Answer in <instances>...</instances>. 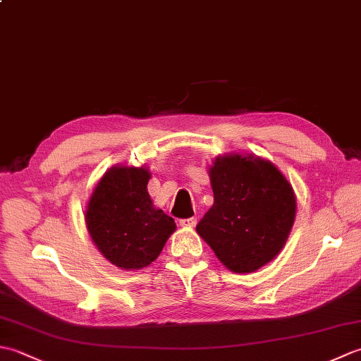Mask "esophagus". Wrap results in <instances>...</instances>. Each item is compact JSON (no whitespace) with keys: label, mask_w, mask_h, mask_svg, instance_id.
<instances>
[{"label":"esophagus","mask_w":361,"mask_h":361,"mask_svg":"<svg viewBox=\"0 0 361 361\" xmlns=\"http://www.w3.org/2000/svg\"><path fill=\"white\" fill-rule=\"evenodd\" d=\"M195 225H197V219H194V217L180 220V226H183V228H194Z\"/></svg>","instance_id":"1"}]
</instances>
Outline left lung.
<instances>
[{
  "label": "left lung",
  "instance_id": "obj_1",
  "mask_svg": "<svg viewBox=\"0 0 361 361\" xmlns=\"http://www.w3.org/2000/svg\"><path fill=\"white\" fill-rule=\"evenodd\" d=\"M211 209L197 233L234 273L257 271L279 255L296 217V197L271 161L219 155L209 167Z\"/></svg>",
  "mask_w": 361,
  "mask_h": 361
}]
</instances>
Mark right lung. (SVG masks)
<instances>
[{
    "label": "right lung",
    "instance_id": "add662e5",
    "mask_svg": "<svg viewBox=\"0 0 361 361\" xmlns=\"http://www.w3.org/2000/svg\"><path fill=\"white\" fill-rule=\"evenodd\" d=\"M150 176L145 166H113L97 181L87 203L91 240L121 270L150 265L176 229L173 219L152 202Z\"/></svg>",
    "mask_w": 361,
    "mask_h": 361
}]
</instances>
